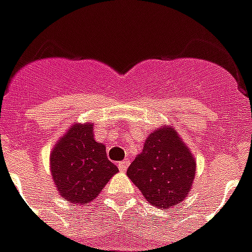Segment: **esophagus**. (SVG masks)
<instances>
[{"label": "esophagus", "mask_w": 252, "mask_h": 252, "mask_svg": "<svg viewBox=\"0 0 252 252\" xmlns=\"http://www.w3.org/2000/svg\"><path fill=\"white\" fill-rule=\"evenodd\" d=\"M117 166H119V169L121 170V171H126V169H128V166H129V160H123V162H119L117 163Z\"/></svg>", "instance_id": "obj_1"}]
</instances>
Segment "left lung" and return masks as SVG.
<instances>
[{"label": "left lung", "mask_w": 252, "mask_h": 252, "mask_svg": "<svg viewBox=\"0 0 252 252\" xmlns=\"http://www.w3.org/2000/svg\"><path fill=\"white\" fill-rule=\"evenodd\" d=\"M194 174V159L171 126L150 133L143 153L126 170L144 198L158 208L180 204L188 195Z\"/></svg>", "instance_id": "obj_1"}]
</instances>
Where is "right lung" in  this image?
I'll list each match as a JSON object with an SVG mask.
<instances>
[{"instance_id": "1", "label": "right lung", "mask_w": 252, "mask_h": 252, "mask_svg": "<svg viewBox=\"0 0 252 252\" xmlns=\"http://www.w3.org/2000/svg\"><path fill=\"white\" fill-rule=\"evenodd\" d=\"M117 171L104 144L94 140L93 124L72 126L51 154L52 180L72 204L93 201Z\"/></svg>"}]
</instances>
